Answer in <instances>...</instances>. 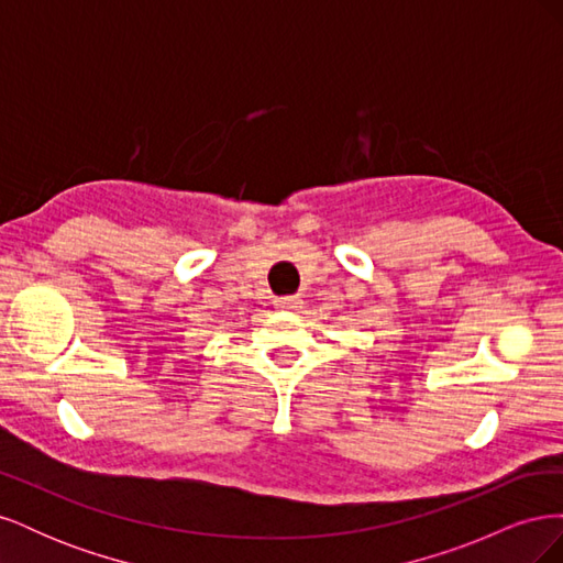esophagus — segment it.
Returning a JSON list of instances; mask_svg holds the SVG:
<instances>
[{
	"label": "esophagus",
	"instance_id": "obj_1",
	"mask_svg": "<svg viewBox=\"0 0 563 563\" xmlns=\"http://www.w3.org/2000/svg\"><path fill=\"white\" fill-rule=\"evenodd\" d=\"M275 305H277L279 310H298L300 305H302V300L298 296H286V298H277Z\"/></svg>",
	"mask_w": 563,
	"mask_h": 563
}]
</instances>
